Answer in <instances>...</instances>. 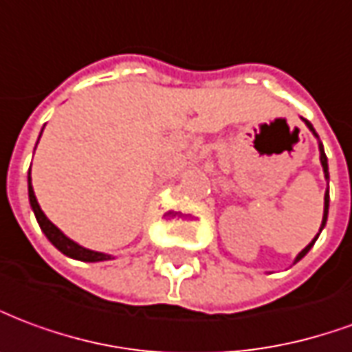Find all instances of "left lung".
<instances>
[{
    "label": "left lung",
    "mask_w": 352,
    "mask_h": 352,
    "mask_svg": "<svg viewBox=\"0 0 352 352\" xmlns=\"http://www.w3.org/2000/svg\"><path fill=\"white\" fill-rule=\"evenodd\" d=\"M305 124H307L309 129L313 131V134H315V136H316V132H315V129H313V124L309 123V121H305ZM320 163H322L324 174H326V178H328V159H326V153H324L322 144H320ZM328 201H330V195H328V191H326V195H324V216H322V226H320V231H322V228H324V226H326V218H328ZM320 231H318V233H320ZM316 236H318V235H316ZM316 236H315V239H313V243H309L307 246H305V248H303V250H301L300 254H298V258H296V261H300L301 258H303V256H305V254H307V252L311 250V246L315 244Z\"/></svg>",
    "instance_id": "left-lung-1"
}]
</instances>
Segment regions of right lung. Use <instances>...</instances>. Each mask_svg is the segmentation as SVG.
Masks as SVG:
<instances>
[{"mask_svg":"<svg viewBox=\"0 0 352 352\" xmlns=\"http://www.w3.org/2000/svg\"><path fill=\"white\" fill-rule=\"evenodd\" d=\"M28 193H30V204H32V208L36 212V218L39 221V228L43 231L47 239L51 241L62 254H66L69 258H76V260H81V261H104V260H109V256L106 254H100V252H92V250H87L83 246H79L77 243H74L72 239L62 233L60 229L56 228L54 223H52L47 216L43 214L41 210V206L37 203L36 199V193H34V188H32V176H30L28 172Z\"/></svg>","mask_w":352,"mask_h":352,"instance_id":"obj_1","label":"right lung"}]
</instances>
